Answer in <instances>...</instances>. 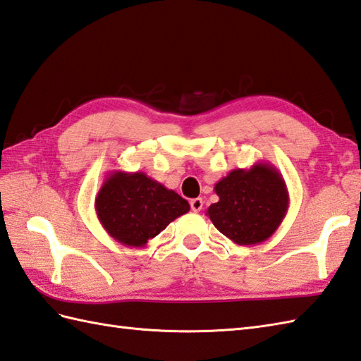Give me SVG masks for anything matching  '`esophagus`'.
<instances>
[{"instance_id":"34e87169","label":"esophagus","mask_w":361,"mask_h":361,"mask_svg":"<svg viewBox=\"0 0 361 361\" xmlns=\"http://www.w3.org/2000/svg\"><path fill=\"white\" fill-rule=\"evenodd\" d=\"M190 205H191V210L193 212H201L202 210V207H204V201L201 197H196V199H191L190 201Z\"/></svg>"}]
</instances>
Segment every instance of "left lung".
I'll use <instances>...</instances> for the list:
<instances>
[{"label": "left lung", "instance_id": "left-lung-1", "mask_svg": "<svg viewBox=\"0 0 361 361\" xmlns=\"http://www.w3.org/2000/svg\"><path fill=\"white\" fill-rule=\"evenodd\" d=\"M214 191L219 201L208 207L207 216L238 245L267 241L289 208L283 174L269 162H256L248 170H231L216 183Z\"/></svg>", "mask_w": 361, "mask_h": 361}]
</instances>
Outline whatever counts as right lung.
Returning a JSON list of instances; mask_svg holds the SVG:
<instances>
[{
  "label": "right lung",
  "instance_id": "obj_1",
  "mask_svg": "<svg viewBox=\"0 0 361 361\" xmlns=\"http://www.w3.org/2000/svg\"><path fill=\"white\" fill-rule=\"evenodd\" d=\"M95 213L117 243L145 247L170 222L185 214L190 204L145 173L109 171L95 196Z\"/></svg>",
  "mask_w": 361,
  "mask_h": 361
}]
</instances>
